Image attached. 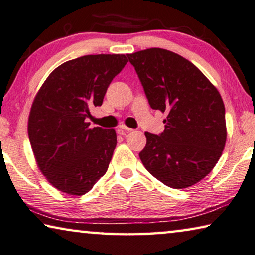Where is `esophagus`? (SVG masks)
Listing matches in <instances>:
<instances>
[{"label": "esophagus", "instance_id": "1", "mask_svg": "<svg viewBox=\"0 0 255 255\" xmlns=\"http://www.w3.org/2000/svg\"><path fill=\"white\" fill-rule=\"evenodd\" d=\"M132 131H133V128L125 127V125H121V127L118 128V132L121 135H127L128 132H132Z\"/></svg>", "mask_w": 255, "mask_h": 255}]
</instances>
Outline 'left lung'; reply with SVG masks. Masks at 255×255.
<instances>
[{
	"mask_svg": "<svg viewBox=\"0 0 255 255\" xmlns=\"http://www.w3.org/2000/svg\"><path fill=\"white\" fill-rule=\"evenodd\" d=\"M128 57L150 107L167 113L161 134L144 133L141 161L173 189L197 184L216 166L226 143L222 96L197 66L176 53L155 47Z\"/></svg>",
	"mask_w": 255,
	"mask_h": 255,
	"instance_id": "1",
	"label": "left lung"
}]
</instances>
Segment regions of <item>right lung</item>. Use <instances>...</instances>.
<instances>
[{
	"instance_id": "right-lung-1",
	"label": "right lung",
	"mask_w": 255,
	"mask_h": 255,
	"mask_svg": "<svg viewBox=\"0 0 255 255\" xmlns=\"http://www.w3.org/2000/svg\"><path fill=\"white\" fill-rule=\"evenodd\" d=\"M124 54L85 55L61 64L37 93L28 135L40 172L58 191L83 195L107 172L118 143L115 130L90 128V107L100 106Z\"/></svg>"
}]
</instances>
